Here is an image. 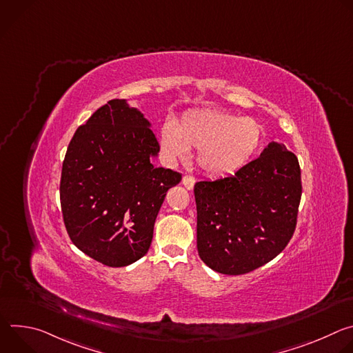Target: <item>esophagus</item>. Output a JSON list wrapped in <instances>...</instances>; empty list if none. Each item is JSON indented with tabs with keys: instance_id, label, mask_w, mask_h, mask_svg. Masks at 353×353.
I'll return each mask as SVG.
<instances>
[{
	"instance_id": "esophagus-1",
	"label": "esophagus",
	"mask_w": 353,
	"mask_h": 353,
	"mask_svg": "<svg viewBox=\"0 0 353 353\" xmlns=\"http://www.w3.org/2000/svg\"><path fill=\"white\" fill-rule=\"evenodd\" d=\"M181 183H183V185H184L187 190H192V188H194V184H195V179H194L192 176H190V174H185V176H183Z\"/></svg>"
}]
</instances>
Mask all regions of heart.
Wrapping results in <instances>:
<instances>
[{"mask_svg": "<svg viewBox=\"0 0 353 353\" xmlns=\"http://www.w3.org/2000/svg\"><path fill=\"white\" fill-rule=\"evenodd\" d=\"M263 125L250 117L216 110H191L180 121L168 120L159 132L163 158L173 163L198 148L196 162L210 174L225 176L241 169L263 143Z\"/></svg>", "mask_w": 353, "mask_h": 353, "instance_id": "heart-1", "label": "heart"}]
</instances>
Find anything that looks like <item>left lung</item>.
<instances>
[{"instance_id":"obj_1","label":"left lung","mask_w":353,"mask_h":353,"mask_svg":"<svg viewBox=\"0 0 353 353\" xmlns=\"http://www.w3.org/2000/svg\"><path fill=\"white\" fill-rule=\"evenodd\" d=\"M194 195L199 259L221 274H247L275 259L293 236L299 161L283 143L270 142L233 176L195 183Z\"/></svg>"}]
</instances>
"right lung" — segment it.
I'll list each match as a JSON object with an SVG mask.
<instances>
[{
    "label": "right lung",
    "instance_id": "add662e5",
    "mask_svg": "<svg viewBox=\"0 0 353 353\" xmlns=\"http://www.w3.org/2000/svg\"><path fill=\"white\" fill-rule=\"evenodd\" d=\"M149 121L124 99H113L81 125L63 162L60 199L72 243L108 267L142 259L166 192L181 180L155 168L159 143Z\"/></svg>",
    "mask_w": 353,
    "mask_h": 353
}]
</instances>
